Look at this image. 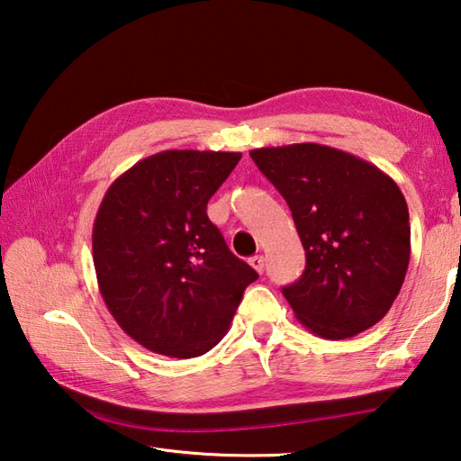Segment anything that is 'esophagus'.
I'll return each instance as SVG.
<instances>
[{
    "label": "esophagus",
    "mask_w": 461,
    "mask_h": 461,
    "mask_svg": "<svg viewBox=\"0 0 461 461\" xmlns=\"http://www.w3.org/2000/svg\"><path fill=\"white\" fill-rule=\"evenodd\" d=\"M249 266L254 267L258 274H264V258H261V256H254V258H249Z\"/></svg>",
    "instance_id": "obj_1"
}]
</instances>
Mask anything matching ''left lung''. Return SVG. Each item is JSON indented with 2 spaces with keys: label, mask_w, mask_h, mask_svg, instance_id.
I'll use <instances>...</instances> for the list:
<instances>
[{
  "label": "left lung",
  "mask_w": 461,
  "mask_h": 461,
  "mask_svg": "<svg viewBox=\"0 0 461 461\" xmlns=\"http://www.w3.org/2000/svg\"><path fill=\"white\" fill-rule=\"evenodd\" d=\"M284 195L305 269L284 287L295 318L326 339L354 338L390 312L411 251L408 203L369 161L321 143L249 151Z\"/></svg>",
  "instance_id": "1"
}]
</instances>
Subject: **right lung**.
<instances>
[{"label": "right lung", "instance_id": "add662e5", "mask_svg": "<svg viewBox=\"0 0 461 461\" xmlns=\"http://www.w3.org/2000/svg\"><path fill=\"white\" fill-rule=\"evenodd\" d=\"M240 158L153 153L123 171L99 203L92 233L99 294L120 328L153 354L210 351L258 279L205 212Z\"/></svg>", "mask_w": 461, "mask_h": 461}]
</instances>
